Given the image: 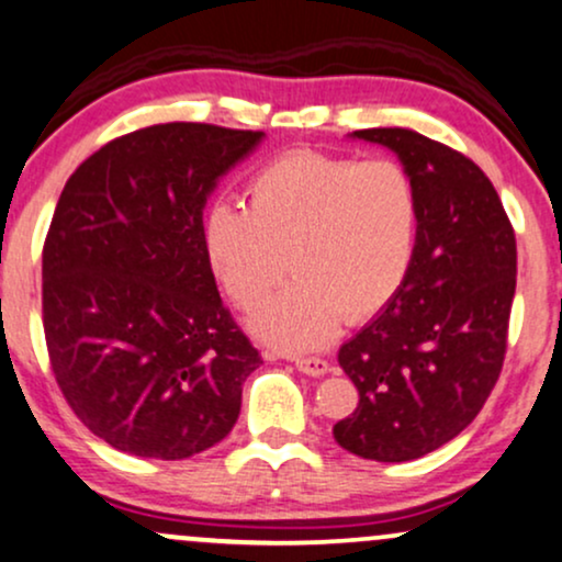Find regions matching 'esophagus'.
Here are the masks:
<instances>
[{"mask_svg":"<svg viewBox=\"0 0 562 562\" xmlns=\"http://www.w3.org/2000/svg\"><path fill=\"white\" fill-rule=\"evenodd\" d=\"M295 369L303 371V374H308V376H322V374H327L329 363L319 356H301V358H295Z\"/></svg>","mask_w":562,"mask_h":562,"instance_id":"1","label":"esophagus"}]
</instances>
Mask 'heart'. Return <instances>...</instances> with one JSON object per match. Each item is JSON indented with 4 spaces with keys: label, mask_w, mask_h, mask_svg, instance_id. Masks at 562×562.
<instances>
[{
    "label": "heart",
    "mask_w": 562,
    "mask_h": 562,
    "mask_svg": "<svg viewBox=\"0 0 562 562\" xmlns=\"http://www.w3.org/2000/svg\"><path fill=\"white\" fill-rule=\"evenodd\" d=\"M246 195L248 209L233 201L209 209L204 251L240 308L261 306L288 267L295 274L248 319L261 340L319 348L342 316L371 319L408 280L422 206L414 178L397 161L293 151L263 165Z\"/></svg>",
    "instance_id": "b5f03b06"
}]
</instances>
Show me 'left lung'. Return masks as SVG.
Listing matches in <instances>:
<instances>
[{"instance_id":"obj_1","label":"left lung","mask_w":562,"mask_h":562,"mask_svg":"<svg viewBox=\"0 0 562 562\" xmlns=\"http://www.w3.org/2000/svg\"><path fill=\"white\" fill-rule=\"evenodd\" d=\"M350 135L401 159L422 222L401 293L337 353L358 408L333 435L353 456L403 463L461 435L495 387L516 295V235L469 157L408 127Z\"/></svg>"}]
</instances>
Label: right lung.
I'll return each mask as SVG.
<instances>
[{"instance_id": "add662e5", "label": "right lung", "mask_w": 562, "mask_h": 562, "mask_svg": "<svg viewBox=\"0 0 562 562\" xmlns=\"http://www.w3.org/2000/svg\"><path fill=\"white\" fill-rule=\"evenodd\" d=\"M263 133L167 123L91 154L44 243L54 380L93 435L182 461L229 435L261 356L233 322L204 251V206Z\"/></svg>"}]
</instances>
